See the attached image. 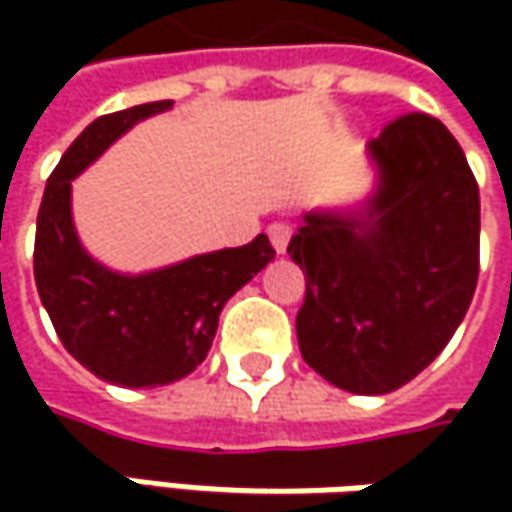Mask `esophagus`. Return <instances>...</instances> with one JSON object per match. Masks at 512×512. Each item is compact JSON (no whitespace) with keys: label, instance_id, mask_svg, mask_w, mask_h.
<instances>
[{"label":"esophagus","instance_id":"34e87169","mask_svg":"<svg viewBox=\"0 0 512 512\" xmlns=\"http://www.w3.org/2000/svg\"><path fill=\"white\" fill-rule=\"evenodd\" d=\"M267 236H270V245H273V250L276 253H285L287 250V242H290V236H293V230H290V225H270L267 227Z\"/></svg>","mask_w":512,"mask_h":512}]
</instances>
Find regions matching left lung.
<instances>
[{"mask_svg": "<svg viewBox=\"0 0 512 512\" xmlns=\"http://www.w3.org/2000/svg\"><path fill=\"white\" fill-rule=\"evenodd\" d=\"M356 205L302 216L287 253L307 279L305 362L359 396L416 379L462 325L479 279V185L439 119L410 113L367 145Z\"/></svg>", "mask_w": 512, "mask_h": 512, "instance_id": "left-lung-1", "label": "left lung"}]
</instances>
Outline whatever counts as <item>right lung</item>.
<instances>
[{
  "label": "right lung",
  "mask_w": 512,
  "mask_h": 512,
  "mask_svg": "<svg viewBox=\"0 0 512 512\" xmlns=\"http://www.w3.org/2000/svg\"><path fill=\"white\" fill-rule=\"evenodd\" d=\"M170 105L148 102L90 122L50 173L36 219L33 276L50 322L76 362L122 387H162L193 373L205 362L227 299L276 256L262 233L250 245L122 273L82 245L73 225V179L133 125Z\"/></svg>",
  "instance_id": "add662e5"
}]
</instances>
